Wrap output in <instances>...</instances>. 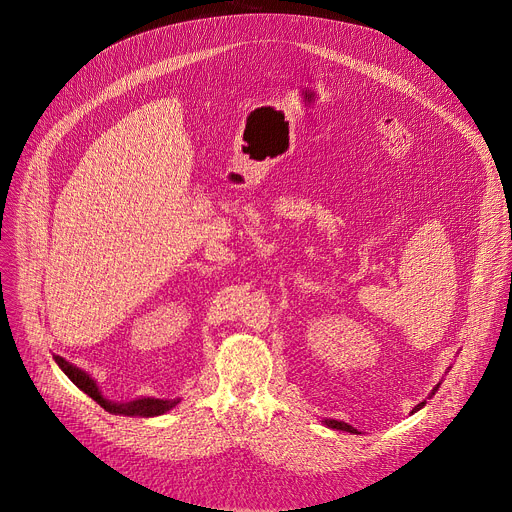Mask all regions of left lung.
<instances>
[{"instance_id": "left-lung-1", "label": "left lung", "mask_w": 512, "mask_h": 512, "mask_svg": "<svg viewBox=\"0 0 512 512\" xmlns=\"http://www.w3.org/2000/svg\"><path fill=\"white\" fill-rule=\"evenodd\" d=\"M452 367H448V371H450ZM440 385H442V381L437 383L433 389H431V393H429V397L427 399H431L435 393H437V389H440ZM425 405V401H421V403H417L413 409H411V413H417L421 407ZM322 423L326 425V427H330V429H340V431H348V433H360L358 429H354L352 425H348V423H344V421H338V419H322Z\"/></svg>"}]
</instances>
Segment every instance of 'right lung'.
Wrapping results in <instances>:
<instances>
[{"instance_id":"right-lung-1","label":"right lung","mask_w":512,"mask_h":512,"mask_svg":"<svg viewBox=\"0 0 512 512\" xmlns=\"http://www.w3.org/2000/svg\"><path fill=\"white\" fill-rule=\"evenodd\" d=\"M54 362L60 367V371L75 383L83 393H87L93 401H97L105 411L113 415H127V417H158L174 409L180 399H156V397H137L131 401H111L105 399L97 387V381L83 369L75 367V364L68 362L66 358L54 354Z\"/></svg>"}]
</instances>
